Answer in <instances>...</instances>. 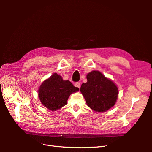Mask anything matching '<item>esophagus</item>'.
Segmentation results:
<instances>
[{
	"label": "esophagus",
	"mask_w": 152,
	"mask_h": 152,
	"mask_svg": "<svg viewBox=\"0 0 152 152\" xmlns=\"http://www.w3.org/2000/svg\"><path fill=\"white\" fill-rule=\"evenodd\" d=\"M74 85H75V87H78V88H80V84L79 83V82H75Z\"/></svg>",
	"instance_id": "obj_1"
}]
</instances>
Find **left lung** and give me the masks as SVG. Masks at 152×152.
Listing matches in <instances>:
<instances>
[{"label": "left lung", "mask_w": 152, "mask_h": 152, "mask_svg": "<svg viewBox=\"0 0 152 152\" xmlns=\"http://www.w3.org/2000/svg\"><path fill=\"white\" fill-rule=\"evenodd\" d=\"M87 82L83 83L80 92L86 103L96 112H103L115 104L118 90L114 82L99 71H92L87 75Z\"/></svg>", "instance_id": "8db88e82"}]
</instances>
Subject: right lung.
I'll list each match as a JSON object with an SVG mask.
<instances>
[{
    "label": "right lung",
    "mask_w": 152,
    "mask_h": 152,
    "mask_svg": "<svg viewBox=\"0 0 152 152\" xmlns=\"http://www.w3.org/2000/svg\"><path fill=\"white\" fill-rule=\"evenodd\" d=\"M79 90L72 82L63 80L60 75L54 73L43 82L38 93L42 104L51 111H56L66 104L70 95Z\"/></svg>",
    "instance_id": "add662e5"
}]
</instances>
